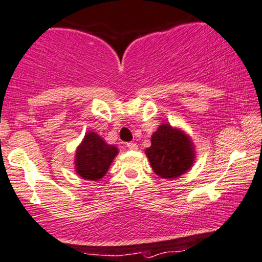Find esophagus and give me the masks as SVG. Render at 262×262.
<instances>
[{"mask_svg":"<svg viewBox=\"0 0 262 262\" xmlns=\"http://www.w3.org/2000/svg\"><path fill=\"white\" fill-rule=\"evenodd\" d=\"M127 147L129 148V150H137V148H138V145L135 144V142H128V144H127Z\"/></svg>","mask_w":262,"mask_h":262,"instance_id":"34e87169","label":"esophagus"}]
</instances>
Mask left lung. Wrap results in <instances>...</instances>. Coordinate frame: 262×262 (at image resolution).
<instances>
[{"instance_id":"left-lung-1","label":"left lung","mask_w":262,"mask_h":262,"mask_svg":"<svg viewBox=\"0 0 262 262\" xmlns=\"http://www.w3.org/2000/svg\"><path fill=\"white\" fill-rule=\"evenodd\" d=\"M152 169L162 179L181 177L192 168L196 158L191 137L180 128L162 123L151 137L145 150Z\"/></svg>"}]
</instances>
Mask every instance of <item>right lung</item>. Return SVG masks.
<instances>
[{"label":"right lung","mask_w":262,"mask_h":262,"mask_svg":"<svg viewBox=\"0 0 262 262\" xmlns=\"http://www.w3.org/2000/svg\"><path fill=\"white\" fill-rule=\"evenodd\" d=\"M117 155V146L107 144L95 132H87L76 148V173L85 180L99 181L107 173Z\"/></svg>","instance_id":"1"}]
</instances>
